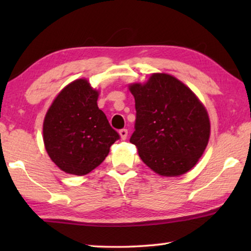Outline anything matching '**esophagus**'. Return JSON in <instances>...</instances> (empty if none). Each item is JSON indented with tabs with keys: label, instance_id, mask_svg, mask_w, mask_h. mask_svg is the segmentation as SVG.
<instances>
[{
	"label": "esophagus",
	"instance_id": "34e87169",
	"mask_svg": "<svg viewBox=\"0 0 251 251\" xmlns=\"http://www.w3.org/2000/svg\"><path fill=\"white\" fill-rule=\"evenodd\" d=\"M120 135H121V138L123 139V141H125V139L127 138V135H128V130H127L126 128H123L120 130Z\"/></svg>",
	"mask_w": 251,
	"mask_h": 251
}]
</instances>
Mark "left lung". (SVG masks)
I'll list each match as a JSON object with an SVG mask.
<instances>
[{"instance_id": "8db88e82", "label": "left lung", "mask_w": 251, "mask_h": 251, "mask_svg": "<svg viewBox=\"0 0 251 251\" xmlns=\"http://www.w3.org/2000/svg\"><path fill=\"white\" fill-rule=\"evenodd\" d=\"M129 91L136 108L129 142L142 160L161 176L190 171L209 141L205 106L184 83L165 73L151 74L145 84H130Z\"/></svg>"}]
</instances>
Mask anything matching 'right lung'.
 <instances>
[{"instance_id":"obj_1","label":"right lung","mask_w":251,"mask_h":251,"mask_svg":"<svg viewBox=\"0 0 251 251\" xmlns=\"http://www.w3.org/2000/svg\"><path fill=\"white\" fill-rule=\"evenodd\" d=\"M97 99L99 92L87 79H76L59 92L45 115V150L67 174L83 176L92 172L120 138L97 106Z\"/></svg>"}]
</instances>
